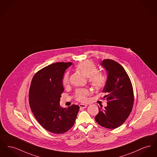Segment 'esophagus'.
Returning a JSON list of instances; mask_svg holds the SVG:
<instances>
[{"mask_svg": "<svg viewBox=\"0 0 157 157\" xmlns=\"http://www.w3.org/2000/svg\"><path fill=\"white\" fill-rule=\"evenodd\" d=\"M79 107H80L81 109H84L87 107V105L86 104H79Z\"/></svg>", "mask_w": 157, "mask_h": 157, "instance_id": "esophagus-1", "label": "esophagus"}]
</instances>
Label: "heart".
I'll list each match as a JSON object with an SVG mask.
<instances>
[{"label":"heart","mask_w":157,"mask_h":157,"mask_svg":"<svg viewBox=\"0 0 157 157\" xmlns=\"http://www.w3.org/2000/svg\"><path fill=\"white\" fill-rule=\"evenodd\" d=\"M76 68L85 76L88 77L89 82L96 90L102 89L107 83V77L104 73L98 71L97 67L90 60L83 61L76 65ZM63 86H67L69 84V74L66 72L62 79ZM91 94L90 90L79 89L75 92L76 100L81 102H85L87 97Z\"/></svg>","instance_id":"obj_1"}]
</instances>
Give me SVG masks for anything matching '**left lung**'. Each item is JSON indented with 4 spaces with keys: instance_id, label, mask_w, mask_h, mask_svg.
Instances as JSON below:
<instances>
[{
    "instance_id": "left-lung-1",
    "label": "left lung",
    "mask_w": 157,
    "mask_h": 157,
    "mask_svg": "<svg viewBox=\"0 0 157 157\" xmlns=\"http://www.w3.org/2000/svg\"><path fill=\"white\" fill-rule=\"evenodd\" d=\"M101 65L106 69L108 76L102 92L107 105L95 116V121L102 127L115 129L120 126L129 117L133 103L134 94L132 82L124 69L117 62L105 59Z\"/></svg>"
}]
</instances>
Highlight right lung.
<instances>
[{"mask_svg":"<svg viewBox=\"0 0 157 157\" xmlns=\"http://www.w3.org/2000/svg\"><path fill=\"white\" fill-rule=\"evenodd\" d=\"M71 62H57L38 71L33 78L29 91L31 110L41 126L50 132L60 134L74 126L79 110L78 105L60 106L64 91L62 79Z\"/></svg>","mask_w":157,"mask_h":157,"instance_id":"right-lung-1","label":"right lung"}]
</instances>
